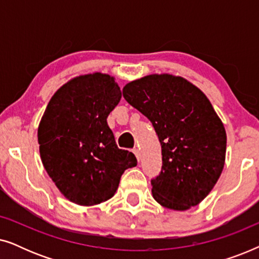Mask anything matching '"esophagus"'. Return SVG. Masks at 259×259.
<instances>
[{
  "label": "esophagus",
  "instance_id": "obj_1",
  "mask_svg": "<svg viewBox=\"0 0 259 259\" xmlns=\"http://www.w3.org/2000/svg\"><path fill=\"white\" fill-rule=\"evenodd\" d=\"M133 153L136 154L137 159H138V160L140 161V159H141V154H140V150H139V148H138V147H134V148H133Z\"/></svg>",
  "mask_w": 259,
  "mask_h": 259
}]
</instances>
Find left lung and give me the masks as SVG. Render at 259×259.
<instances>
[{
  "label": "left lung",
  "instance_id": "1",
  "mask_svg": "<svg viewBox=\"0 0 259 259\" xmlns=\"http://www.w3.org/2000/svg\"><path fill=\"white\" fill-rule=\"evenodd\" d=\"M123 98L150 120L162 167L151 180L161 206L185 211L211 192L225 164L226 132L210 100L182 76L151 74L123 87Z\"/></svg>",
  "mask_w": 259,
  "mask_h": 259
}]
</instances>
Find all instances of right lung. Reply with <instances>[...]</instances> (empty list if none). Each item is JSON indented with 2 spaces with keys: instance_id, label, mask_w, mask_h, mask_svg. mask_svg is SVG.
Returning a JSON list of instances; mask_svg holds the SVG:
<instances>
[{
  "instance_id": "1",
  "label": "right lung",
  "mask_w": 259,
  "mask_h": 259,
  "mask_svg": "<svg viewBox=\"0 0 259 259\" xmlns=\"http://www.w3.org/2000/svg\"><path fill=\"white\" fill-rule=\"evenodd\" d=\"M121 99L114 77L93 73L73 77L48 102L37 128L48 176L67 199L93 206L114 196L132 152L116 146L107 116Z\"/></svg>"
}]
</instances>
